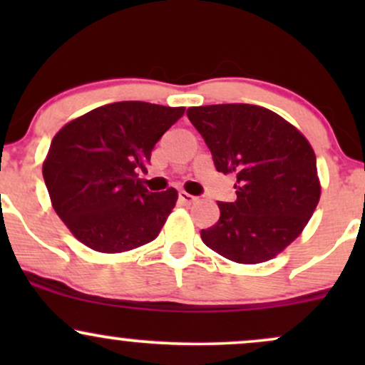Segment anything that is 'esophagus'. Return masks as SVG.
Listing matches in <instances>:
<instances>
[{
  "label": "esophagus",
  "instance_id": "1",
  "mask_svg": "<svg viewBox=\"0 0 365 365\" xmlns=\"http://www.w3.org/2000/svg\"><path fill=\"white\" fill-rule=\"evenodd\" d=\"M178 199L182 200L183 204H194V202H197V197L190 195V194H187V192H183V190H180Z\"/></svg>",
  "mask_w": 365,
  "mask_h": 365
}]
</instances>
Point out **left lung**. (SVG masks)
<instances>
[{"instance_id": "1", "label": "left lung", "mask_w": 365, "mask_h": 365, "mask_svg": "<svg viewBox=\"0 0 365 365\" xmlns=\"http://www.w3.org/2000/svg\"><path fill=\"white\" fill-rule=\"evenodd\" d=\"M187 116L216 170L237 177V199L217 202L220 220L200 238L230 261H269L300 235L319 202L311 144L282 116L254 104L195 106Z\"/></svg>"}]
</instances>
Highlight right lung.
Segmentation results:
<instances>
[{"label": "right lung", "instance_id": "obj_1", "mask_svg": "<svg viewBox=\"0 0 365 365\" xmlns=\"http://www.w3.org/2000/svg\"><path fill=\"white\" fill-rule=\"evenodd\" d=\"M185 108L121 101L96 108L54 135L43 177L56 215L75 238L98 252H125L149 244L175 207V188L149 192L156 142Z\"/></svg>", "mask_w": 365, "mask_h": 365}]
</instances>
